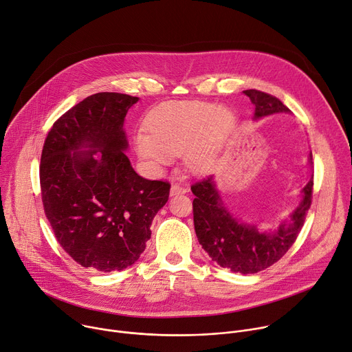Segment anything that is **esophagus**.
<instances>
[{"label": "esophagus", "instance_id": "34e87169", "mask_svg": "<svg viewBox=\"0 0 352 352\" xmlns=\"http://www.w3.org/2000/svg\"><path fill=\"white\" fill-rule=\"evenodd\" d=\"M185 192H186V188L181 186L179 184H174V185L171 186V189H170V195H171V197L182 195V194H185Z\"/></svg>", "mask_w": 352, "mask_h": 352}]
</instances>
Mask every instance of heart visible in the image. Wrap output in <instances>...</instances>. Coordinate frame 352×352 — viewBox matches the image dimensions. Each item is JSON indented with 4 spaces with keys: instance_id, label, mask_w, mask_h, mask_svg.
<instances>
[{
    "instance_id": "obj_1",
    "label": "heart",
    "mask_w": 352,
    "mask_h": 352,
    "mask_svg": "<svg viewBox=\"0 0 352 352\" xmlns=\"http://www.w3.org/2000/svg\"><path fill=\"white\" fill-rule=\"evenodd\" d=\"M236 126L228 108L204 101H175L155 111L148 129L136 131L133 142L138 155L153 170L173 163L181 154L189 171L206 173L216 162Z\"/></svg>"
}]
</instances>
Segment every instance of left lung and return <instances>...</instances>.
Listing matches in <instances>:
<instances>
[{
    "label": "left lung",
    "instance_id": "obj_1",
    "mask_svg": "<svg viewBox=\"0 0 352 352\" xmlns=\"http://www.w3.org/2000/svg\"><path fill=\"white\" fill-rule=\"evenodd\" d=\"M243 92L255 107L254 120L275 113H291L270 94L257 89ZM307 164L310 167L313 164L311 151L307 157ZM311 188L313 174L302 188L299 205L289 213V217L282 220L272 230H261L257 225L243 223L230 212L221 198L214 177L209 175L190 186L195 195L192 205L198 241L212 261L220 267L244 275L260 272L280 260L295 243L311 204Z\"/></svg>",
    "mask_w": 352,
    "mask_h": 352
}]
</instances>
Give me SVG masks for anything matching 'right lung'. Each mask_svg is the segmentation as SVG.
Here are the masks:
<instances>
[{"label": "right lung", "mask_w": 352, "mask_h": 352, "mask_svg": "<svg viewBox=\"0 0 352 352\" xmlns=\"http://www.w3.org/2000/svg\"><path fill=\"white\" fill-rule=\"evenodd\" d=\"M138 97L98 92L63 115L41 158L46 217L70 257L102 272L133 265L170 184L140 177L126 151L124 118Z\"/></svg>", "instance_id": "right-lung-1"}]
</instances>
